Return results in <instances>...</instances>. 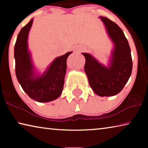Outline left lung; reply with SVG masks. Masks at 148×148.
Segmentation results:
<instances>
[{
  "mask_svg": "<svg viewBox=\"0 0 148 148\" xmlns=\"http://www.w3.org/2000/svg\"><path fill=\"white\" fill-rule=\"evenodd\" d=\"M107 33L114 44L108 66L91 55L83 53L86 58L84 71L91 89L101 97L114 96L123 89L131 76L132 62L131 48L121 29L108 18L100 17Z\"/></svg>",
  "mask_w": 148,
  "mask_h": 148,
  "instance_id": "1",
  "label": "left lung"
}]
</instances>
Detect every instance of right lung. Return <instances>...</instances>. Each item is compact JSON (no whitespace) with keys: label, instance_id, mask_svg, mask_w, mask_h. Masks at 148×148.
Returning <instances> with one entry per match:
<instances>
[{"label":"right lung","instance_id":"1","mask_svg":"<svg viewBox=\"0 0 148 148\" xmlns=\"http://www.w3.org/2000/svg\"><path fill=\"white\" fill-rule=\"evenodd\" d=\"M33 19L21 29L14 47L16 74L23 91L32 99L47 102L61 95L66 71V59L72 52L57 57L41 76L36 74L28 49V35Z\"/></svg>","mask_w":148,"mask_h":148}]
</instances>
